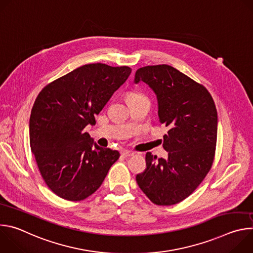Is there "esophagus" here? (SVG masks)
Segmentation results:
<instances>
[{
	"instance_id": "34e87169",
	"label": "esophagus",
	"mask_w": 253,
	"mask_h": 253,
	"mask_svg": "<svg viewBox=\"0 0 253 253\" xmlns=\"http://www.w3.org/2000/svg\"><path fill=\"white\" fill-rule=\"evenodd\" d=\"M121 154H122V156H123V157H130V156H133V155H134V152H131V151L125 150V151H123Z\"/></svg>"
}]
</instances>
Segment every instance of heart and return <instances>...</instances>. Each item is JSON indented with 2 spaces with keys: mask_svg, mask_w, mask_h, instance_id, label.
I'll list each match as a JSON object with an SVG mask.
<instances>
[{
  "mask_svg": "<svg viewBox=\"0 0 253 253\" xmlns=\"http://www.w3.org/2000/svg\"><path fill=\"white\" fill-rule=\"evenodd\" d=\"M144 96L137 93V92H129L127 95H126V99H127V102L129 101H132V100H136V99H139V98H143Z\"/></svg>",
  "mask_w": 253,
  "mask_h": 253,
  "instance_id": "heart-1",
  "label": "heart"
}]
</instances>
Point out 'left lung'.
Here are the masks:
<instances>
[{"label":"left lung","instance_id":"8db88e82","mask_svg":"<svg viewBox=\"0 0 253 253\" xmlns=\"http://www.w3.org/2000/svg\"><path fill=\"white\" fill-rule=\"evenodd\" d=\"M155 93L158 117L169 128L163 136L168 158L146 153V169L136 176L140 189L157 205L188 197L209 172L217 138V111L207 89L169 65L138 69L134 83Z\"/></svg>","mask_w":253,"mask_h":253}]
</instances>
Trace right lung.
<instances>
[{"label": "right lung", "instance_id": "1", "mask_svg": "<svg viewBox=\"0 0 253 253\" xmlns=\"http://www.w3.org/2000/svg\"><path fill=\"white\" fill-rule=\"evenodd\" d=\"M127 66H81L47 85L32 108L30 146L48 187L80 201L93 194L118 160L117 150L98 146L83 130L131 74Z\"/></svg>", "mask_w": 253, "mask_h": 253}]
</instances>
